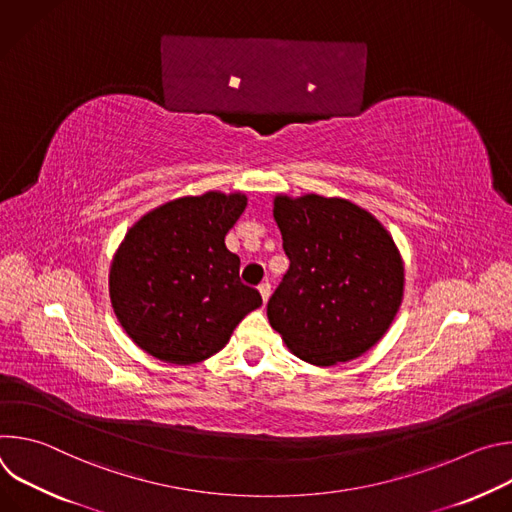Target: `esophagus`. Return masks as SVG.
<instances>
[{
  "label": "esophagus",
  "mask_w": 512,
  "mask_h": 512,
  "mask_svg": "<svg viewBox=\"0 0 512 512\" xmlns=\"http://www.w3.org/2000/svg\"><path fill=\"white\" fill-rule=\"evenodd\" d=\"M259 294H261L263 302L269 300V296H271V283H269V281H263V283L259 285Z\"/></svg>",
  "instance_id": "1"
}]
</instances>
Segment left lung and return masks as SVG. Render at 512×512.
Returning <instances> with one entry per match:
<instances>
[{
  "mask_svg": "<svg viewBox=\"0 0 512 512\" xmlns=\"http://www.w3.org/2000/svg\"><path fill=\"white\" fill-rule=\"evenodd\" d=\"M273 221L289 269L267 318L285 346L316 367L373 348L403 302L405 267L391 233L369 210L320 194H275Z\"/></svg>",
  "mask_w": 512,
  "mask_h": 512,
  "instance_id": "left-lung-1",
  "label": "left lung"
}]
</instances>
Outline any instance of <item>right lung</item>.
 I'll list each match as a JSON object with an SVG mask.
<instances>
[{"label":"right lung","mask_w":512,"mask_h":512,"mask_svg":"<svg viewBox=\"0 0 512 512\" xmlns=\"http://www.w3.org/2000/svg\"><path fill=\"white\" fill-rule=\"evenodd\" d=\"M245 208L243 192L210 190L156 206L125 233L111 259L109 298L143 352L172 364L202 362L261 306L225 245Z\"/></svg>","instance_id":"obj_1"}]
</instances>
